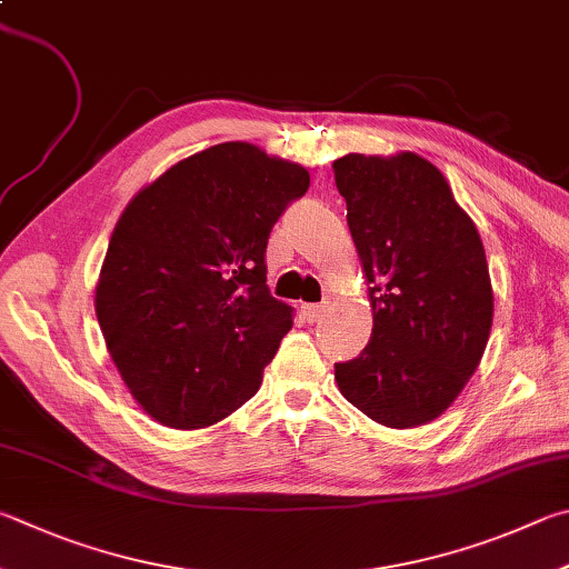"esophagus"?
<instances>
[{"mask_svg":"<svg viewBox=\"0 0 569 569\" xmlns=\"http://www.w3.org/2000/svg\"><path fill=\"white\" fill-rule=\"evenodd\" d=\"M326 311H328V303H326V301H320V303H306V306H303V316H306L308 323H318V320L326 316Z\"/></svg>","mask_w":569,"mask_h":569,"instance_id":"34e87169","label":"esophagus"}]
</instances>
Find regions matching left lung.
Masks as SVG:
<instances>
[{
  "mask_svg": "<svg viewBox=\"0 0 569 569\" xmlns=\"http://www.w3.org/2000/svg\"><path fill=\"white\" fill-rule=\"evenodd\" d=\"M333 171L373 306L370 343L336 363L338 388L380 426H422L460 396L488 346L480 233L446 177L416 153H348Z\"/></svg>",
  "mask_w": 569,
  "mask_h": 569,
  "instance_id": "8db88e82",
  "label": "left lung"
}]
</instances>
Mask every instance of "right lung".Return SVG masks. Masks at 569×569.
I'll list each match as a JSON object with an SVG mask.
<instances>
[{"label":"right lung","instance_id":"add662e5","mask_svg":"<svg viewBox=\"0 0 569 569\" xmlns=\"http://www.w3.org/2000/svg\"><path fill=\"white\" fill-rule=\"evenodd\" d=\"M308 183L298 163L226 141L179 161L123 209L97 318L123 383L161 426H213L261 388L293 326V308L266 286L268 236Z\"/></svg>","mask_w":569,"mask_h":569}]
</instances>
